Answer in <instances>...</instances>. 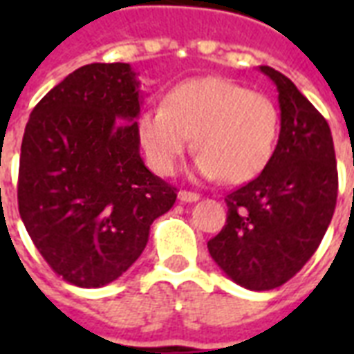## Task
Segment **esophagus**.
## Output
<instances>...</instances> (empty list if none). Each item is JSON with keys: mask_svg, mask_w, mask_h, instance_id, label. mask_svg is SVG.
<instances>
[{"mask_svg": "<svg viewBox=\"0 0 354 354\" xmlns=\"http://www.w3.org/2000/svg\"><path fill=\"white\" fill-rule=\"evenodd\" d=\"M178 198L182 200V202H196V200H200V194L193 193V191H180Z\"/></svg>", "mask_w": 354, "mask_h": 354, "instance_id": "obj_1", "label": "esophagus"}]
</instances>
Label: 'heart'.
<instances>
[{
	"mask_svg": "<svg viewBox=\"0 0 354 354\" xmlns=\"http://www.w3.org/2000/svg\"><path fill=\"white\" fill-rule=\"evenodd\" d=\"M139 145L150 169L176 171L182 156L198 152L200 176L239 185L259 176L274 156L279 112L270 97L218 77L183 80L169 90L163 106L139 113Z\"/></svg>",
	"mask_w": 354,
	"mask_h": 354,
	"instance_id": "heart-1",
	"label": "heart"
}]
</instances>
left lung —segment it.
Returning a JSON list of instances; mask_svg holds the SVG:
<instances>
[{"mask_svg":"<svg viewBox=\"0 0 354 354\" xmlns=\"http://www.w3.org/2000/svg\"><path fill=\"white\" fill-rule=\"evenodd\" d=\"M261 71L279 91V141L264 171L227 194L226 226L207 242L227 277L250 290L277 288L305 266L329 227L338 196L325 118L288 77L268 66Z\"/></svg>","mask_w":354,"mask_h":354,"instance_id":"obj_1","label":"left lung"}]
</instances>
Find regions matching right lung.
Here are the masks:
<instances>
[{
  "mask_svg": "<svg viewBox=\"0 0 354 354\" xmlns=\"http://www.w3.org/2000/svg\"><path fill=\"white\" fill-rule=\"evenodd\" d=\"M141 90L130 64L75 69L30 112L18 209L46 263L82 288L112 283L147 246L176 187L145 167L136 119Z\"/></svg>",
  "mask_w": 354,
  "mask_h": 354,
  "instance_id": "add662e5",
  "label": "right lung"
}]
</instances>
